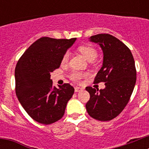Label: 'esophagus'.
<instances>
[{"mask_svg":"<svg viewBox=\"0 0 149 149\" xmlns=\"http://www.w3.org/2000/svg\"><path fill=\"white\" fill-rule=\"evenodd\" d=\"M81 90H83V88L79 87V86H75V87H74V91H75L76 93H77V92H80V91Z\"/></svg>","mask_w":149,"mask_h":149,"instance_id":"1","label":"esophagus"}]
</instances>
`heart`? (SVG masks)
Here are the masks:
<instances>
[{
	"instance_id": "b5f03b06",
	"label": "heart",
	"mask_w": 149,
	"mask_h": 149,
	"mask_svg": "<svg viewBox=\"0 0 149 149\" xmlns=\"http://www.w3.org/2000/svg\"><path fill=\"white\" fill-rule=\"evenodd\" d=\"M78 51L89 62H92L95 60L97 56H98V52H97L95 48L93 47V46L89 45H83L79 46ZM68 60H69V53L66 52L63 56V58H62L61 60L62 64H66L68 62ZM86 76H87V74L85 73V72L73 71L70 74L69 77H70L71 80H72V81L78 82V81H81V79L86 77Z\"/></svg>"
}]
</instances>
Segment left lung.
I'll list each match as a JSON object with an SVG mask.
<instances>
[{"instance_id":"1","label":"left lung","mask_w":149,"mask_h":149,"mask_svg":"<svg viewBox=\"0 0 149 149\" xmlns=\"http://www.w3.org/2000/svg\"><path fill=\"white\" fill-rule=\"evenodd\" d=\"M90 41L103 51V65L94 83H105V88L98 91L86 86L90 98L86 108L92 118L106 122L119 116L131 98L136 80L135 62L131 50L113 36L97 34Z\"/></svg>"}]
</instances>
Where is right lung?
<instances>
[{
    "label": "right lung",
    "mask_w": 149,
    "mask_h": 149,
    "mask_svg": "<svg viewBox=\"0 0 149 149\" xmlns=\"http://www.w3.org/2000/svg\"><path fill=\"white\" fill-rule=\"evenodd\" d=\"M42 37L34 42L18 60L15 69V93L27 114L43 125L60 120L74 92L69 84L53 85L50 73L58 68L63 56L75 42Z\"/></svg>",
    "instance_id": "1"
}]
</instances>
